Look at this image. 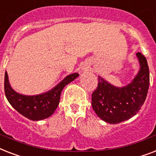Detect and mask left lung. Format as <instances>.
I'll return each mask as SVG.
<instances>
[{
  "label": "left lung",
  "instance_id": "1",
  "mask_svg": "<svg viewBox=\"0 0 156 156\" xmlns=\"http://www.w3.org/2000/svg\"><path fill=\"white\" fill-rule=\"evenodd\" d=\"M140 70L125 87H115L98 76L97 89L92 93V107L98 117L111 124L119 123L135 116L144 105L147 94L150 74L146 58L136 54Z\"/></svg>",
  "mask_w": 156,
  "mask_h": 156
}]
</instances>
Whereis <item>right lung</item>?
I'll use <instances>...</instances> for the list:
<instances>
[{
    "label": "right lung",
    "instance_id": "1",
    "mask_svg": "<svg viewBox=\"0 0 156 156\" xmlns=\"http://www.w3.org/2000/svg\"><path fill=\"white\" fill-rule=\"evenodd\" d=\"M79 76L74 73L66 76L48 92L37 95H24L12 90L7 72L5 74V93L9 102L16 111L33 121H39L51 116L58 107L63 88Z\"/></svg>",
    "mask_w": 156,
    "mask_h": 156
}]
</instances>
